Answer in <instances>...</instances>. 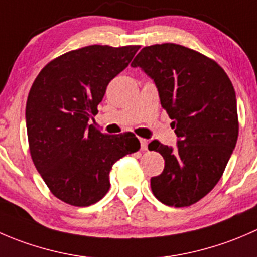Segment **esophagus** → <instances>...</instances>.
I'll list each match as a JSON object with an SVG mask.
<instances>
[{"label":"esophagus","mask_w":257,"mask_h":257,"mask_svg":"<svg viewBox=\"0 0 257 257\" xmlns=\"http://www.w3.org/2000/svg\"><path fill=\"white\" fill-rule=\"evenodd\" d=\"M140 144H141V150H142V151H146V150H147V145H149L147 140L140 139Z\"/></svg>","instance_id":"1"}]
</instances>
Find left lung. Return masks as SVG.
Here are the masks:
<instances>
[{"label": "left lung", "mask_w": 257, "mask_h": 257, "mask_svg": "<svg viewBox=\"0 0 257 257\" xmlns=\"http://www.w3.org/2000/svg\"><path fill=\"white\" fill-rule=\"evenodd\" d=\"M152 78L169 113L177 147L152 141L149 150L165 160L151 190L167 206L185 207L206 196L222 176L238 136L236 95L214 60L176 43L144 47L134 58Z\"/></svg>", "instance_id": "left-lung-1"}]
</instances>
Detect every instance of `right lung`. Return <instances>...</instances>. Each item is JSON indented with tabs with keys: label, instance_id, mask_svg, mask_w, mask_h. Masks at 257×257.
<instances>
[{
	"label": "right lung",
	"instance_id": "right-lung-1",
	"mask_svg": "<svg viewBox=\"0 0 257 257\" xmlns=\"http://www.w3.org/2000/svg\"><path fill=\"white\" fill-rule=\"evenodd\" d=\"M140 46L92 45L70 51L42 68L26 103L30 152L50 191L72 206H90L110 189L112 165L140 150L132 132L103 135L88 121L106 87Z\"/></svg>",
	"mask_w": 257,
	"mask_h": 257
}]
</instances>
